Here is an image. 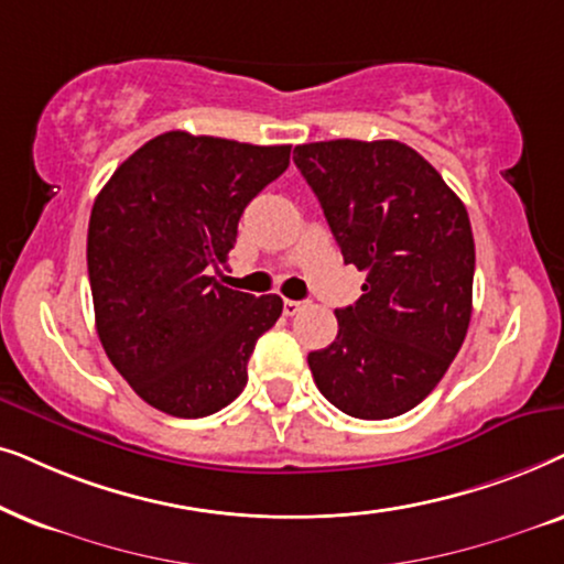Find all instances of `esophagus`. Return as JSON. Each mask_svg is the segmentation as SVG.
I'll list each match as a JSON object with an SVG mask.
<instances>
[{"instance_id": "esophagus-1", "label": "esophagus", "mask_w": 564, "mask_h": 564, "mask_svg": "<svg viewBox=\"0 0 564 564\" xmlns=\"http://www.w3.org/2000/svg\"><path fill=\"white\" fill-rule=\"evenodd\" d=\"M306 306V302H294V299H283V314L286 317H294L296 312H302Z\"/></svg>"}]
</instances>
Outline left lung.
<instances>
[{
	"instance_id": "obj_1",
	"label": "left lung",
	"mask_w": 564,
	"mask_h": 564,
	"mask_svg": "<svg viewBox=\"0 0 564 564\" xmlns=\"http://www.w3.org/2000/svg\"><path fill=\"white\" fill-rule=\"evenodd\" d=\"M294 162L340 245L366 273L335 310L337 337L310 352L314 384L360 420L408 412L433 392L467 337L475 281L469 214L438 170L400 141H314Z\"/></svg>"
}]
</instances>
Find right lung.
<instances>
[{"label": "right lung", "mask_w": 564, "mask_h": 564, "mask_svg": "<svg viewBox=\"0 0 564 564\" xmlns=\"http://www.w3.org/2000/svg\"><path fill=\"white\" fill-rule=\"evenodd\" d=\"M291 147L167 131L137 149L95 198L87 270L97 335L133 392L172 417L237 400L281 296L221 286L247 204L289 167Z\"/></svg>", "instance_id": "obj_1"}]
</instances>
